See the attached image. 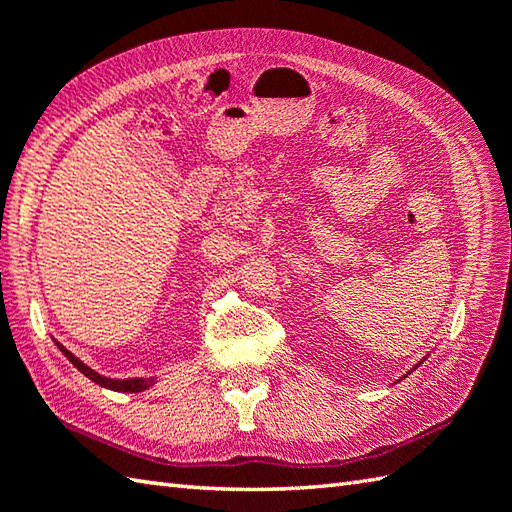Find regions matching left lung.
Masks as SVG:
<instances>
[{
	"label": "left lung",
	"mask_w": 512,
	"mask_h": 512,
	"mask_svg": "<svg viewBox=\"0 0 512 512\" xmlns=\"http://www.w3.org/2000/svg\"><path fill=\"white\" fill-rule=\"evenodd\" d=\"M416 367H418V365H416Z\"/></svg>",
	"instance_id": "left-lung-1"
}]
</instances>
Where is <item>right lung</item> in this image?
<instances>
[{"label": "right lung", "mask_w": 512, "mask_h": 512, "mask_svg": "<svg viewBox=\"0 0 512 512\" xmlns=\"http://www.w3.org/2000/svg\"><path fill=\"white\" fill-rule=\"evenodd\" d=\"M57 347L65 354V358H68V361H70L76 369H79L81 374H85V376H88V378L92 380V383L101 385V387H105V389L125 391V394H138V391H145V389H149L151 385H154V378H125V380H121V378H107V376H101L99 372H94V369H90L83 361H79V358H76L72 352L65 350V347H63L61 343H57Z\"/></svg>", "instance_id": "obj_1"}]
</instances>
